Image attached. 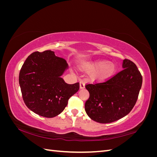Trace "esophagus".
I'll return each mask as SVG.
<instances>
[{
    "mask_svg": "<svg viewBox=\"0 0 157 157\" xmlns=\"http://www.w3.org/2000/svg\"><path fill=\"white\" fill-rule=\"evenodd\" d=\"M85 88V82L84 81H80V88L83 89Z\"/></svg>",
    "mask_w": 157,
    "mask_h": 157,
    "instance_id": "34e87169",
    "label": "esophagus"
}]
</instances>
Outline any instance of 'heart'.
I'll list each match as a JSON object with an SVG mask.
<instances>
[{"label": "heart", "instance_id": "obj_1", "mask_svg": "<svg viewBox=\"0 0 157 157\" xmlns=\"http://www.w3.org/2000/svg\"><path fill=\"white\" fill-rule=\"evenodd\" d=\"M88 69L95 71L92 74V78L97 81H105L111 78L117 71L116 65L105 59H99L87 65Z\"/></svg>", "mask_w": 157, "mask_h": 157}]
</instances>
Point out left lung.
I'll use <instances>...</instances> for the list:
<instances>
[{"label": "left lung", "instance_id": "obj_1", "mask_svg": "<svg viewBox=\"0 0 157 157\" xmlns=\"http://www.w3.org/2000/svg\"><path fill=\"white\" fill-rule=\"evenodd\" d=\"M123 70L103 83L89 84L90 94L85 111L92 120L111 123L129 113L137 101L142 85V76L136 64L125 59Z\"/></svg>", "mask_w": 157, "mask_h": 157}]
</instances>
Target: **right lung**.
I'll return each mask as SVG.
<instances>
[{
  "label": "right lung",
  "instance_id": "right-lung-1",
  "mask_svg": "<svg viewBox=\"0 0 157 157\" xmlns=\"http://www.w3.org/2000/svg\"><path fill=\"white\" fill-rule=\"evenodd\" d=\"M68 69L54 52H35L25 61L19 75L23 99L31 111L52 118L62 112L69 99L78 92L79 82L67 84L61 76Z\"/></svg>",
  "mask_w": 157,
  "mask_h": 157
}]
</instances>
